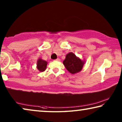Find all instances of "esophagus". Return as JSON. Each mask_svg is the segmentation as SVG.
<instances>
[{
  "label": "esophagus",
  "instance_id": "obj_1",
  "mask_svg": "<svg viewBox=\"0 0 122 122\" xmlns=\"http://www.w3.org/2000/svg\"><path fill=\"white\" fill-rule=\"evenodd\" d=\"M55 61H60V59H59V58H57V59H56V60H55Z\"/></svg>",
  "mask_w": 122,
  "mask_h": 122
}]
</instances>
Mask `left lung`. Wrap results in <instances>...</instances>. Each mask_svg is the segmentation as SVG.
I'll return each mask as SVG.
<instances>
[{"instance_id":"8db88e82","label":"left lung","mask_w":122,"mask_h":122,"mask_svg":"<svg viewBox=\"0 0 122 122\" xmlns=\"http://www.w3.org/2000/svg\"><path fill=\"white\" fill-rule=\"evenodd\" d=\"M63 63L67 71L72 74H75L81 71L84 64L82 61L73 53H69L66 55Z\"/></svg>"}]
</instances>
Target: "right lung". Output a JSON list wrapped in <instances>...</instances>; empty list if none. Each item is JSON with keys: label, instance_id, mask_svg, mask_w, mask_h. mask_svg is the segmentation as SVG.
Listing matches in <instances>:
<instances>
[{"label": "right lung", "instance_id": "obj_1", "mask_svg": "<svg viewBox=\"0 0 122 122\" xmlns=\"http://www.w3.org/2000/svg\"><path fill=\"white\" fill-rule=\"evenodd\" d=\"M37 69H38L40 71H44L46 69L47 65V62L41 59H39L37 61Z\"/></svg>", "mask_w": 122, "mask_h": 122}]
</instances>
